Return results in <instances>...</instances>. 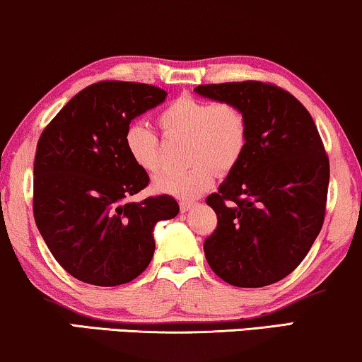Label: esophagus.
<instances>
[{
	"instance_id": "esophagus-1",
	"label": "esophagus",
	"mask_w": 362,
	"mask_h": 362,
	"mask_svg": "<svg viewBox=\"0 0 362 362\" xmlns=\"http://www.w3.org/2000/svg\"><path fill=\"white\" fill-rule=\"evenodd\" d=\"M196 204L192 201H181L180 202V209H181V212H187L189 209H192V207H194Z\"/></svg>"
}]
</instances>
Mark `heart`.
<instances>
[{
  "mask_svg": "<svg viewBox=\"0 0 362 362\" xmlns=\"http://www.w3.org/2000/svg\"><path fill=\"white\" fill-rule=\"evenodd\" d=\"M163 135L187 138L186 161L192 165L182 173H161L153 189L177 199H196L214 186L216 171L227 175L239 165L249 145V118L232 102H209L181 95L158 115ZM123 145L130 160L146 173L160 168V141L141 122L127 127Z\"/></svg>",
  "mask_w": 362,
  "mask_h": 362,
  "instance_id": "obj_1",
  "label": "heart"
}]
</instances>
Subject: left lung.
<instances>
[{"mask_svg":"<svg viewBox=\"0 0 362 362\" xmlns=\"http://www.w3.org/2000/svg\"><path fill=\"white\" fill-rule=\"evenodd\" d=\"M197 95L232 102L249 118L239 165L206 202L217 227L204 240L212 272L240 288L291 274L325 221L329 161L313 118L284 88L257 81L197 86Z\"/></svg>","mask_w":362,"mask_h":362,"instance_id":"obj_1","label":"left lung"}]
</instances>
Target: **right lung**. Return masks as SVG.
I'll use <instances>...</instances> for the list:
<instances>
[{"mask_svg": "<svg viewBox=\"0 0 362 362\" xmlns=\"http://www.w3.org/2000/svg\"><path fill=\"white\" fill-rule=\"evenodd\" d=\"M160 87L105 81L72 97L37 141L34 219L61 267L97 286L136 279L155 254L156 222L180 212L175 197L127 199L146 187L123 135L133 118L165 102Z\"/></svg>", "mask_w": 362, "mask_h": 362, "instance_id": "add662e5", "label": "right lung"}]
</instances>
